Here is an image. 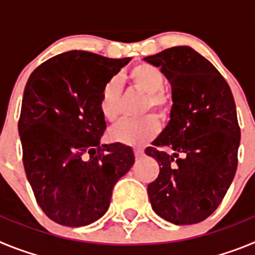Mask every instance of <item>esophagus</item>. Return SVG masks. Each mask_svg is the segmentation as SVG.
<instances>
[{
  "label": "esophagus",
  "mask_w": 255,
  "mask_h": 255,
  "mask_svg": "<svg viewBox=\"0 0 255 255\" xmlns=\"http://www.w3.org/2000/svg\"><path fill=\"white\" fill-rule=\"evenodd\" d=\"M134 154H135V157H136V158H141V157H143V154H144V152L141 149H134Z\"/></svg>",
  "instance_id": "esophagus-1"
}]
</instances>
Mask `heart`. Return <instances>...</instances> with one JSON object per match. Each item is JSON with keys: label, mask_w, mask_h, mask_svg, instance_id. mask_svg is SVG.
<instances>
[{"label": "heart", "mask_w": 255, "mask_h": 255, "mask_svg": "<svg viewBox=\"0 0 255 255\" xmlns=\"http://www.w3.org/2000/svg\"><path fill=\"white\" fill-rule=\"evenodd\" d=\"M128 78L136 89L147 94L144 110L153 108L159 116L166 117L170 114V100L162 92L164 87V76L158 67L149 64L135 65L128 74ZM121 88L117 79H110L103 87L100 98V110L102 116L110 123L117 120L120 114ZM159 131L157 117L145 116L139 120H124L115 125L108 135L116 143L130 147H143L149 143Z\"/></svg>", "instance_id": "1"}]
</instances>
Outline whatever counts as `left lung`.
Here are the masks:
<instances>
[{
  "instance_id": "8db88e82",
  "label": "left lung",
  "mask_w": 255,
  "mask_h": 255,
  "mask_svg": "<svg viewBox=\"0 0 255 255\" xmlns=\"http://www.w3.org/2000/svg\"><path fill=\"white\" fill-rule=\"evenodd\" d=\"M143 60L161 69L172 98L168 124L154 147L145 149L159 164L158 177L148 185L150 204L171 224H198L220 206L238 167L240 128L233 93L191 47H172Z\"/></svg>"
}]
</instances>
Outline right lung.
Returning a JSON list of instances; mask_svg holds the SVG:
<instances>
[{"label":"right lung","mask_w":255,"mask_h":255,"mask_svg":"<svg viewBox=\"0 0 255 255\" xmlns=\"http://www.w3.org/2000/svg\"><path fill=\"white\" fill-rule=\"evenodd\" d=\"M130 60L69 51L38 66L26 82L22 162L38 204L56 224L80 227L100 220L115 184L134 164L130 147L101 144V92Z\"/></svg>","instance_id":"obj_1"}]
</instances>
